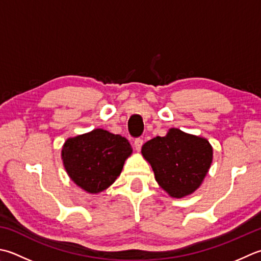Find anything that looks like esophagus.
I'll use <instances>...</instances> for the list:
<instances>
[{"label": "esophagus", "instance_id": "esophagus-1", "mask_svg": "<svg viewBox=\"0 0 261 261\" xmlns=\"http://www.w3.org/2000/svg\"><path fill=\"white\" fill-rule=\"evenodd\" d=\"M142 145H144V140L140 139V138H138V139L135 140V149L137 151H140Z\"/></svg>", "mask_w": 261, "mask_h": 261}]
</instances>
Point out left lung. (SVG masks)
I'll use <instances>...</instances> for the list:
<instances>
[{
  "label": "left lung",
  "instance_id": "obj_1",
  "mask_svg": "<svg viewBox=\"0 0 261 261\" xmlns=\"http://www.w3.org/2000/svg\"><path fill=\"white\" fill-rule=\"evenodd\" d=\"M141 154L155 178L172 198L191 195L201 186L213 162V147L206 138L171 127L166 136L147 141Z\"/></svg>",
  "mask_w": 261,
  "mask_h": 261
}]
</instances>
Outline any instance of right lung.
I'll list each match as a JSON object with an SVG mask.
<instances>
[{
    "label": "right lung",
    "instance_id": "1",
    "mask_svg": "<svg viewBox=\"0 0 261 261\" xmlns=\"http://www.w3.org/2000/svg\"><path fill=\"white\" fill-rule=\"evenodd\" d=\"M132 147L124 137L104 129L68 138L61 151L63 166L76 186L96 195L113 185Z\"/></svg>",
    "mask_w": 261,
    "mask_h": 261
}]
</instances>
